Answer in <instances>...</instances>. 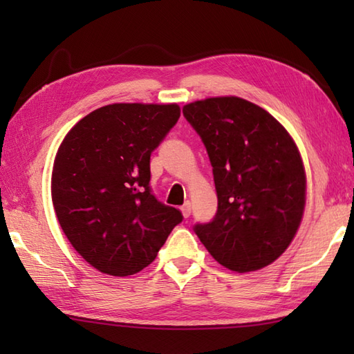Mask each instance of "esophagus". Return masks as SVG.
I'll list each match as a JSON object with an SVG mask.
<instances>
[{"mask_svg": "<svg viewBox=\"0 0 354 354\" xmlns=\"http://www.w3.org/2000/svg\"><path fill=\"white\" fill-rule=\"evenodd\" d=\"M181 212H183L184 217H189L192 214V204H190V202H185V204L181 207Z\"/></svg>", "mask_w": 354, "mask_h": 354, "instance_id": "1", "label": "esophagus"}]
</instances>
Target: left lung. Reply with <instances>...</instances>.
I'll use <instances>...</instances> for the list:
<instances>
[{
  "label": "left lung",
  "instance_id": "1",
  "mask_svg": "<svg viewBox=\"0 0 354 354\" xmlns=\"http://www.w3.org/2000/svg\"><path fill=\"white\" fill-rule=\"evenodd\" d=\"M207 149L217 212L193 227L222 266L250 272L286 251L301 222L306 175L288 131L257 104L213 97L183 108Z\"/></svg>",
  "mask_w": 354,
  "mask_h": 354
}]
</instances>
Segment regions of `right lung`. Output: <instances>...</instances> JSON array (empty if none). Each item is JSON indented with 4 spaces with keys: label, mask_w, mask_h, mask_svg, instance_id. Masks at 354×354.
Here are the masks:
<instances>
[{
    "label": "right lung",
    "mask_w": 354,
    "mask_h": 354,
    "mask_svg": "<svg viewBox=\"0 0 354 354\" xmlns=\"http://www.w3.org/2000/svg\"><path fill=\"white\" fill-rule=\"evenodd\" d=\"M179 115L175 103L108 104L82 118L57 150V221L74 250L103 274L140 272L184 219L150 187V155Z\"/></svg>",
    "instance_id": "1"
}]
</instances>
